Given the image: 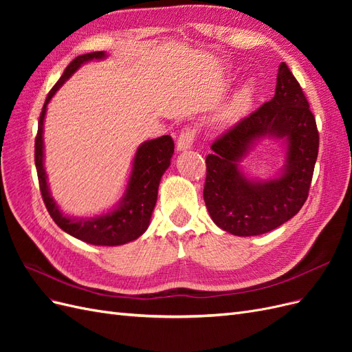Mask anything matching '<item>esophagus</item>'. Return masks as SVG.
<instances>
[{"instance_id": "34e87169", "label": "esophagus", "mask_w": 352, "mask_h": 352, "mask_svg": "<svg viewBox=\"0 0 352 352\" xmlns=\"http://www.w3.org/2000/svg\"><path fill=\"white\" fill-rule=\"evenodd\" d=\"M195 135H197V129L194 126H185L184 129L180 131L179 138H177V144H176L177 151L189 150V148L192 146V144H194Z\"/></svg>"}]
</instances>
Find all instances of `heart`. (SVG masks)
Instances as JSON below:
<instances>
[{"label":"heart","instance_id":"1","mask_svg":"<svg viewBox=\"0 0 352 352\" xmlns=\"http://www.w3.org/2000/svg\"><path fill=\"white\" fill-rule=\"evenodd\" d=\"M254 91H255V88L252 83L243 85V87L235 95H233L226 107L223 109L220 119L226 123L238 120L239 117L247 113L248 109L251 107V102L254 98Z\"/></svg>","mask_w":352,"mask_h":352}]
</instances>
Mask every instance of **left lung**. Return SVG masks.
Returning <instances> with one entry per match:
<instances>
[{
    "label": "left lung",
    "instance_id": "obj_1",
    "mask_svg": "<svg viewBox=\"0 0 352 352\" xmlns=\"http://www.w3.org/2000/svg\"><path fill=\"white\" fill-rule=\"evenodd\" d=\"M263 137L287 145L283 173L270 181L250 179L239 167ZM211 150L206 158L204 201L220 229L236 236L263 235L301 210L318 154V131L302 88L285 63L274 97L217 138Z\"/></svg>",
    "mask_w": 352,
    "mask_h": 352
}]
</instances>
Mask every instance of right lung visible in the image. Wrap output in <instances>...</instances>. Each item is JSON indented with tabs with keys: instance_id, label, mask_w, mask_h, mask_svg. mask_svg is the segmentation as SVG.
<instances>
[{
	"instance_id": "1",
	"label": "right lung",
	"mask_w": 352,
	"mask_h": 352,
	"mask_svg": "<svg viewBox=\"0 0 352 352\" xmlns=\"http://www.w3.org/2000/svg\"><path fill=\"white\" fill-rule=\"evenodd\" d=\"M105 57L107 56H105L104 51L89 52V54L76 57L66 67L63 76L54 85V88L50 91L39 116L38 133L35 140V166L42 199H44L45 207L52 220L56 221V225L69 235L87 243L116 247V245H123L138 239L150 226L153 210L157 202L160 180H162V176L168 168L170 158L175 153V142L172 136H160L157 140L146 141L138 146L129 182H127L119 204L116 206L114 210L105 212V214L89 219H73L63 214L57 202L52 199L44 168V136H42L47 105L58 88L85 63L102 60Z\"/></svg>"
}]
</instances>
